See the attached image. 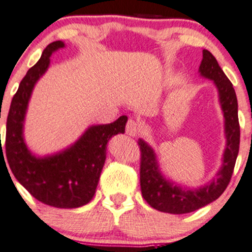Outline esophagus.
Returning a JSON list of instances; mask_svg holds the SVG:
<instances>
[{
	"label": "esophagus",
	"mask_w": 252,
	"mask_h": 252,
	"mask_svg": "<svg viewBox=\"0 0 252 252\" xmlns=\"http://www.w3.org/2000/svg\"><path fill=\"white\" fill-rule=\"evenodd\" d=\"M126 134L130 135V136H136V135L140 134L139 123L135 122L134 120H129L128 123H126Z\"/></svg>",
	"instance_id": "obj_1"
}]
</instances>
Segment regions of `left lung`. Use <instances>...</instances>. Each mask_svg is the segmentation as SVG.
Listing matches in <instances>:
<instances>
[{
    "instance_id": "obj_1",
    "label": "left lung",
    "mask_w": 252,
    "mask_h": 252,
    "mask_svg": "<svg viewBox=\"0 0 252 252\" xmlns=\"http://www.w3.org/2000/svg\"><path fill=\"white\" fill-rule=\"evenodd\" d=\"M198 73L201 76L212 80L218 90L219 103L225 120L226 145L222 154V164L212 182L197 189H189L166 178L160 170L156 151L145 140L139 139L141 192L152 208L162 213H191L219 198L227 188L238 157L240 129L238 101L233 86L220 68L217 59L208 50H203V59Z\"/></svg>"
}]
</instances>
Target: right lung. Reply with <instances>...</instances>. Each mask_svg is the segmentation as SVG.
I'll list each match as a JSON object with an SVG mask.
<instances>
[{
  "instance_id": "right-lung-1",
  "label": "right lung",
  "mask_w": 252,
  "mask_h": 252,
  "mask_svg": "<svg viewBox=\"0 0 252 252\" xmlns=\"http://www.w3.org/2000/svg\"><path fill=\"white\" fill-rule=\"evenodd\" d=\"M64 46L61 40L49 44L40 60L21 80L7 117L5 161L16 181L41 203L77 208L94 196L106 159L107 142L115 135L124 134L128 117L121 116L110 124L88 126L73 145L57 153L38 157L30 151L25 142L24 124L33 88L48 70L51 55ZM0 154H3L2 148Z\"/></svg>"
}]
</instances>
